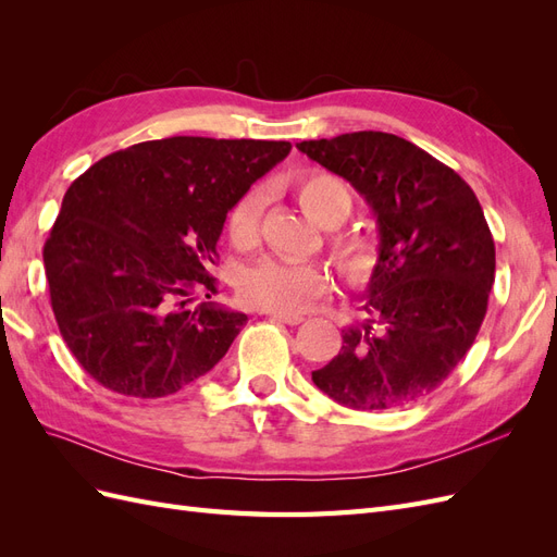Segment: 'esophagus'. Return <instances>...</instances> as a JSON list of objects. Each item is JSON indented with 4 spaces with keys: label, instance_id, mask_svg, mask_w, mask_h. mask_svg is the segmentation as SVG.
<instances>
[{
    "label": "esophagus",
    "instance_id": "34e87169",
    "mask_svg": "<svg viewBox=\"0 0 557 557\" xmlns=\"http://www.w3.org/2000/svg\"><path fill=\"white\" fill-rule=\"evenodd\" d=\"M272 323H285V325H299L305 315H297V313H272L269 315Z\"/></svg>",
    "mask_w": 557,
    "mask_h": 557
}]
</instances>
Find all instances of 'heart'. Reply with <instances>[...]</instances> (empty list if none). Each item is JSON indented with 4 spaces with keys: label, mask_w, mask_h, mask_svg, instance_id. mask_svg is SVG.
Returning a JSON list of instances; mask_svg holds the SVG:
<instances>
[{
    "label": "heart",
    "mask_w": 557,
    "mask_h": 557,
    "mask_svg": "<svg viewBox=\"0 0 557 557\" xmlns=\"http://www.w3.org/2000/svg\"><path fill=\"white\" fill-rule=\"evenodd\" d=\"M299 205L323 227L342 225L352 211V193L348 185L330 172H307L295 181ZM264 211V193L246 190L227 213V239L237 250H250L260 239V218ZM334 260L350 278L364 276L376 262V246L364 234L334 232L330 237ZM330 272L318 262H295L283 258H264L244 267L237 276V293L244 305L272 311L299 313L313 299L330 290Z\"/></svg>",
    "instance_id": "1"
}]
</instances>
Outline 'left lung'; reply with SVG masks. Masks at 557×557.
Listing matches in <instances>:
<instances>
[{"label":"left lung","mask_w":557,"mask_h":557,"mask_svg":"<svg viewBox=\"0 0 557 557\" xmlns=\"http://www.w3.org/2000/svg\"><path fill=\"white\" fill-rule=\"evenodd\" d=\"M372 207L381 246L362 323L311 372L334 401L401 409L440 387L474 344L495 281V242L474 190L450 166L387 132L297 144Z\"/></svg>","instance_id":"1"}]
</instances>
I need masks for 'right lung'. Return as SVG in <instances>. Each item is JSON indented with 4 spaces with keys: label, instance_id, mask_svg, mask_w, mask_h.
I'll return each mask as SVG.
<instances>
[{
    "label": "right lung",
    "instance_id": "obj_1",
    "mask_svg": "<svg viewBox=\"0 0 557 557\" xmlns=\"http://www.w3.org/2000/svg\"><path fill=\"white\" fill-rule=\"evenodd\" d=\"M290 141L170 137L95 162L64 193L44 246L58 327L111 393L158 399L221 362L246 313L213 301L227 211Z\"/></svg>",
    "mask_w": 557,
    "mask_h": 557
}]
</instances>
